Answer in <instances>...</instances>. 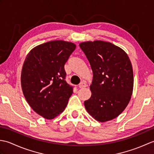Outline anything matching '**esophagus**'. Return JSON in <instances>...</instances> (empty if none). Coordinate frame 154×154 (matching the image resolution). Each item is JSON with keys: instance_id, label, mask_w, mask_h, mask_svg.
I'll list each match as a JSON object with an SVG mask.
<instances>
[{"instance_id": "obj_1", "label": "esophagus", "mask_w": 154, "mask_h": 154, "mask_svg": "<svg viewBox=\"0 0 154 154\" xmlns=\"http://www.w3.org/2000/svg\"><path fill=\"white\" fill-rule=\"evenodd\" d=\"M87 87V84L85 82H81L79 85V87L80 89H83V88H85Z\"/></svg>"}]
</instances>
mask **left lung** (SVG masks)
I'll return each instance as SVG.
<instances>
[{"label": "left lung", "instance_id": "1", "mask_svg": "<svg viewBox=\"0 0 154 154\" xmlns=\"http://www.w3.org/2000/svg\"><path fill=\"white\" fill-rule=\"evenodd\" d=\"M79 47L92 69L91 97L84 103L94 119L101 122L115 119L123 112L131 98L134 76L127 54L110 42H83Z\"/></svg>", "mask_w": 154, "mask_h": 154}]
</instances>
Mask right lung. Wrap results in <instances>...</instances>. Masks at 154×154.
<instances>
[{
	"instance_id": "1",
	"label": "right lung",
	"mask_w": 154,
	"mask_h": 154,
	"mask_svg": "<svg viewBox=\"0 0 154 154\" xmlns=\"http://www.w3.org/2000/svg\"><path fill=\"white\" fill-rule=\"evenodd\" d=\"M76 45L63 40L39 45L23 65L21 86L29 105L39 115L53 119L66 107L73 87L65 81L64 65Z\"/></svg>"
}]
</instances>
